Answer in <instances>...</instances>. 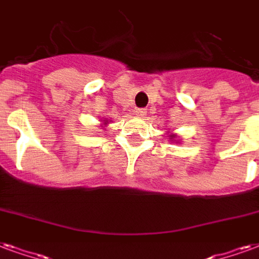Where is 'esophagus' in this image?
<instances>
[{
	"label": "esophagus",
	"instance_id": "1",
	"mask_svg": "<svg viewBox=\"0 0 259 259\" xmlns=\"http://www.w3.org/2000/svg\"><path fill=\"white\" fill-rule=\"evenodd\" d=\"M135 114H137V116H141V117H143V116H146V114H147V110H146V109H137V110H135Z\"/></svg>",
	"mask_w": 259,
	"mask_h": 259
}]
</instances>
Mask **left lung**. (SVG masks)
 Listing matches in <instances>:
<instances>
[{
	"label": "left lung",
	"mask_w": 259,
	"mask_h": 259,
	"mask_svg": "<svg viewBox=\"0 0 259 259\" xmlns=\"http://www.w3.org/2000/svg\"><path fill=\"white\" fill-rule=\"evenodd\" d=\"M169 138H170V139H174V138H176V135H175V134H170V135H169Z\"/></svg>",
	"instance_id": "left-lung-1"
}]
</instances>
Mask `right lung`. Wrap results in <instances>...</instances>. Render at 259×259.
Returning a JSON list of instances; mask_svg holds the SVG:
<instances>
[{
    "label": "right lung",
    "instance_id": "1",
    "mask_svg": "<svg viewBox=\"0 0 259 259\" xmlns=\"http://www.w3.org/2000/svg\"><path fill=\"white\" fill-rule=\"evenodd\" d=\"M104 124H108V121H106V120H104Z\"/></svg>",
    "mask_w": 259,
    "mask_h": 259
}]
</instances>
